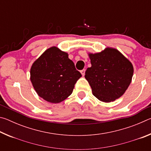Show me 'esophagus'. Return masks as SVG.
Returning a JSON list of instances; mask_svg holds the SVG:
<instances>
[{"label":"esophagus","instance_id":"obj_1","mask_svg":"<svg viewBox=\"0 0 151 151\" xmlns=\"http://www.w3.org/2000/svg\"><path fill=\"white\" fill-rule=\"evenodd\" d=\"M81 73L82 74V75L83 76H85V69H83L81 70Z\"/></svg>","mask_w":151,"mask_h":151}]
</instances>
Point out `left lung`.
<instances>
[{
	"label": "left lung",
	"mask_w": 151,
	"mask_h": 151,
	"mask_svg": "<svg viewBox=\"0 0 151 151\" xmlns=\"http://www.w3.org/2000/svg\"><path fill=\"white\" fill-rule=\"evenodd\" d=\"M91 67L85 78L99 100L110 103L123 94L133 75L132 63L115 48H106L101 52L88 55Z\"/></svg>",
	"instance_id": "1"
}]
</instances>
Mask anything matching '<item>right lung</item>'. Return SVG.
<instances>
[{
    "label": "right lung",
    "mask_w": 151,
    "mask_h": 151,
    "mask_svg": "<svg viewBox=\"0 0 151 151\" xmlns=\"http://www.w3.org/2000/svg\"><path fill=\"white\" fill-rule=\"evenodd\" d=\"M82 76L66 52L50 47L35 61L30 68L33 87L44 100L58 103L69 96Z\"/></svg>",
    "instance_id": "obj_1"
}]
</instances>
